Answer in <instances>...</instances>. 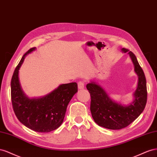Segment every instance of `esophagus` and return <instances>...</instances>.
<instances>
[{
  "label": "esophagus",
  "instance_id": "34e87169",
  "mask_svg": "<svg viewBox=\"0 0 157 157\" xmlns=\"http://www.w3.org/2000/svg\"><path fill=\"white\" fill-rule=\"evenodd\" d=\"M78 88L79 89H82L84 88L85 87V82H83V81H80L78 82Z\"/></svg>",
  "mask_w": 157,
  "mask_h": 157
}]
</instances>
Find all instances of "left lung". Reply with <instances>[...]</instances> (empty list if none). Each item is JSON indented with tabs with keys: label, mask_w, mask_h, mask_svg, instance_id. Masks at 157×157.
<instances>
[{
	"label": "left lung",
	"mask_w": 157,
	"mask_h": 157,
	"mask_svg": "<svg viewBox=\"0 0 157 157\" xmlns=\"http://www.w3.org/2000/svg\"><path fill=\"white\" fill-rule=\"evenodd\" d=\"M124 52H128L123 48ZM138 75L137 87L134 93L135 99L128 106H122L112 101L100 86L94 82L88 83L86 87L90 93V110L95 122L103 128L120 129L127 127L140 116L144 110L147 100L146 79L144 72L135 55L129 52Z\"/></svg>",
	"instance_id": "8db88e82"
}]
</instances>
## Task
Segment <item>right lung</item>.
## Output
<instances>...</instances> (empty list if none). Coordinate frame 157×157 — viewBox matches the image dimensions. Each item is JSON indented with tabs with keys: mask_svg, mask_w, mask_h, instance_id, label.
Listing matches in <instances>:
<instances>
[{
	"mask_svg": "<svg viewBox=\"0 0 157 157\" xmlns=\"http://www.w3.org/2000/svg\"><path fill=\"white\" fill-rule=\"evenodd\" d=\"M35 49L33 47L25 52L14 71L11 79V101L13 110L21 123L35 132L47 133L57 129L63 122L67 106L78 92V84H62L41 98L27 97L19 83L18 70L25 56Z\"/></svg>",
	"mask_w": 157,
	"mask_h": 157,
	"instance_id": "add662e5",
	"label": "right lung"
}]
</instances>
